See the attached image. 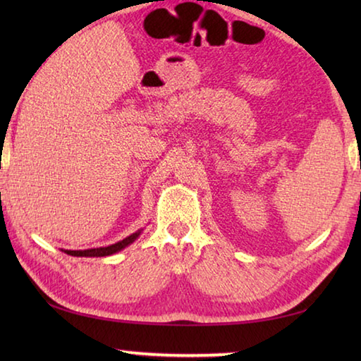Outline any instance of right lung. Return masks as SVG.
I'll return each mask as SVG.
<instances>
[{
	"label": "right lung",
	"instance_id": "1",
	"mask_svg": "<svg viewBox=\"0 0 361 361\" xmlns=\"http://www.w3.org/2000/svg\"><path fill=\"white\" fill-rule=\"evenodd\" d=\"M143 229H138L137 232H133L129 237H126V239H122L119 242L113 243V245H108V247H99V248H89V250H62L66 255H71V256H85V258H100V256H111L114 253L121 252V250H124L126 247H129L130 243L135 242L140 235H142Z\"/></svg>",
	"mask_w": 361,
	"mask_h": 361
}]
</instances>
